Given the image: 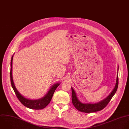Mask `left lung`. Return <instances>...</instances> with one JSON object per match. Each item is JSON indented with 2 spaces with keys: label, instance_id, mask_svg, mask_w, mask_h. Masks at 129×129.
<instances>
[{
  "label": "left lung",
  "instance_id": "obj_1",
  "mask_svg": "<svg viewBox=\"0 0 129 129\" xmlns=\"http://www.w3.org/2000/svg\"><path fill=\"white\" fill-rule=\"evenodd\" d=\"M118 66L117 68V74L116 80V83L115 87L110 94L104 99L101 100V101L95 103H82L78 98L76 92L74 89L71 87L72 90V102L74 106L79 111L85 112V113H91L98 111L102 110L104 108L106 105L108 104L112 97L114 96L116 93L118 84Z\"/></svg>",
  "mask_w": 129,
  "mask_h": 129
}]
</instances>
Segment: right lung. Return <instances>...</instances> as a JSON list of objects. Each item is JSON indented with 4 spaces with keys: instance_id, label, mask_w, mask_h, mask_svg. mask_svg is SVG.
<instances>
[{
    "instance_id": "right-lung-1",
    "label": "right lung",
    "mask_w": 129,
    "mask_h": 129,
    "mask_svg": "<svg viewBox=\"0 0 129 129\" xmlns=\"http://www.w3.org/2000/svg\"><path fill=\"white\" fill-rule=\"evenodd\" d=\"M13 55L12 57L11 61V71H10V76H11V82L12 88L17 97L19 101L21 103L24 105L25 106L33 109H42L45 108L46 106L50 102L53 94L57 89V88L59 86L60 84V82H58L57 83L54 84L51 87L48 93L43 97L36 100H32L25 98L24 96L21 95L20 92L16 89L15 85L14 82V80L13 79V75H12V68H13Z\"/></svg>"
}]
</instances>
